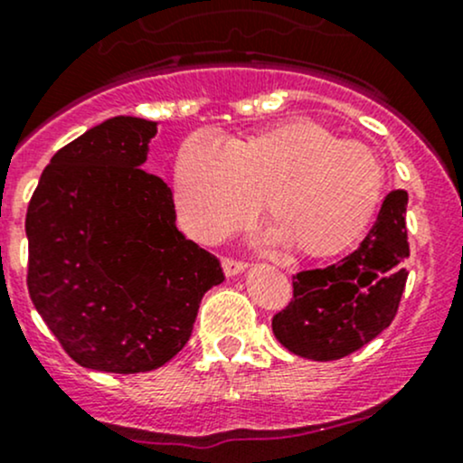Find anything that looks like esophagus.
Returning a JSON list of instances; mask_svg holds the SVG:
<instances>
[{
  "instance_id": "obj_1",
  "label": "esophagus",
  "mask_w": 463,
  "mask_h": 463,
  "mask_svg": "<svg viewBox=\"0 0 463 463\" xmlns=\"http://www.w3.org/2000/svg\"><path fill=\"white\" fill-rule=\"evenodd\" d=\"M247 262L242 260H233V258H222V271H225V276H236V273L245 271Z\"/></svg>"
}]
</instances>
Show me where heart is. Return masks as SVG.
Instances as JSON below:
<instances>
[{
	"mask_svg": "<svg viewBox=\"0 0 463 463\" xmlns=\"http://www.w3.org/2000/svg\"><path fill=\"white\" fill-rule=\"evenodd\" d=\"M384 167L360 141H340L313 118H291L221 143L192 134L172 170L176 218L213 242L262 210L273 238L302 258H331L369 230Z\"/></svg>",
	"mask_w": 463,
	"mask_h": 463,
	"instance_id": "1",
	"label": "heart"
}]
</instances>
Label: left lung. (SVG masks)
Wrapping results in <instances>:
<instances>
[{
  "label": "left lung",
  "mask_w": 463,
  "mask_h": 463,
  "mask_svg": "<svg viewBox=\"0 0 463 463\" xmlns=\"http://www.w3.org/2000/svg\"><path fill=\"white\" fill-rule=\"evenodd\" d=\"M409 194L392 190L355 251L325 269L293 276V298L271 320L285 349L316 362L340 360L391 325L404 293Z\"/></svg>",
  "instance_id": "1"
}]
</instances>
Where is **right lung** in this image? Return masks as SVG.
Masks as SVG:
<instances>
[{
	"mask_svg": "<svg viewBox=\"0 0 463 463\" xmlns=\"http://www.w3.org/2000/svg\"><path fill=\"white\" fill-rule=\"evenodd\" d=\"M154 134V121L108 118L54 154L28 203V293L86 369L170 362L225 280L218 258L178 232L167 183L143 170Z\"/></svg>",
	"mask_w": 463,
	"mask_h": 463,
	"instance_id": "right-lung-1",
	"label": "right lung"
}]
</instances>
